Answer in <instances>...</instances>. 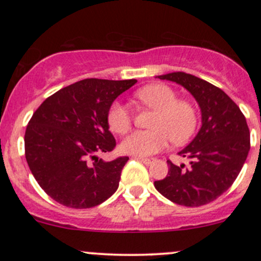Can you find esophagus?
I'll return each mask as SVG.
<instances>
[{
	"mask_svg": "<svg viewBox=\"0 0 261 261\" xmlns=\"http://www.w3.org/2000/svg\"><path fill=\"white\" fill-rule=\"evenodd\" d=\"M135 160L136 161H140L142 162V163H145L146 166H149V164H152L154 162V158H143V157H135Z\"/></svg>",
	"mask_w": 261,
	"mask_h": 261,
	"instance_id": "34e87169",
	"label": "esophagus"
}]
</instances>
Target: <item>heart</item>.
Listing matches in <instances>:
<instances>
[{
  "mask_svg": "<svg viewBox=\"0 0 261 261\" xmlns=\"http://www.w3.org/2000/svg\"><path fill=\"white\" fill-rule=\"evenodd\" d=\"M135 98L143 106L154 109L155 114L149 122L151 130L134 131L122 140L120 148L124 153L147 157L166 148L169 139L179 145L195 131V108L187 100L178 99V94L172 87L146 86L135 93ZM107 120L113 133L124 134L131 127L133 115L125 104L114 101L108 110Z\"/></svg>",
  "mask_w": 261,
  "mask_h": 261,
  "instance_id": "heart-1",
  "label": "heart"
}]
</instances>
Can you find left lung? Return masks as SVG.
<instances>
[{
    "label": "left lung",
    "mask_w": 261,
    "mask_h": 261,
    "mask_svg": "<svg viewBox=\"0 0 261 261\" xmlns=\"http://www.w3.org/2000/svg\"><path fill=\"white\" fill-rule=\"evenodd\" d=\"M158 79L179 83L194 95L201 108L202 126L179 152L180 157L190 158V164L175 166L167 161L168 174L154 181V188L178 205L199 207L216 200L234 182L249 153V127L239 107L207 81L184 72Z\"/></svg>",
    "instance_id": "8db88e82"
}]
</instances>
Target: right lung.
<instances>
[{"mask_svg": "<svg viewBox=\"0 0 261 261\" xmlns=\"http://www.w3.org/2000/svg\"><path fill=\"white\" fill-rule=\"evenodd\" d=\"M136 80L87 79L60 89L35 110L24 135L25 160L35 180L56 202L89 208L116 191L128 157L104 162L115 139L107 115Z\"/></svg>", "mask_w": 261, "mask_h": 261, "instance_id": "1", "label": "right lung"}]
</instances>
